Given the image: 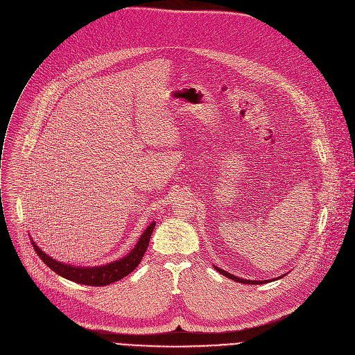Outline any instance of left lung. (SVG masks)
<instances>
[{
  "instance_id": "8db88e82",
  "label": "left lung",
  "mask_w": 355,
  "mask_h": 355,
  "mask_svg": "<svg viewBox=\"0 0 355 355\" xmlns=\"http://www.w3.org/2000/svg\"><path fill=\"white\" fill-rule=\"evenodd\" d=\"M216 267V270L217 271H220L221 274H224L225 277H228V278H231V279H234V281H236V282H242V284H266V282H270V281H274V278L272 279H264V281H254V279H243V278H239V277H235V275H232L231 272H228V271H225V270H223V268H220V267H217V266H214ZM286 275V274H284ZM282 275V277H284ZM282 277H277L275 279H278V278H282Z\"/></svg>"
}]
</instances>
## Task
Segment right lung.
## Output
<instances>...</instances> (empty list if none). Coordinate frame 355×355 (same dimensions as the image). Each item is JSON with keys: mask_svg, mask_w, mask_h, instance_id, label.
<instances>
[{"mask_svg": "<svg viewBox=\"0 0 355 355\" xmlns=\"http://www.w3.org/2000/svg\"><path fill=\"white\" fill-rule=\"evenodd\" d=\"M155 228V221H153L146 231L143 232V235L139 236L137 245L134 246V249L125 254L124 257L114 260L112 263L103 264V266H92V267H83V266H73L68 263H62L58 261L53 257H50L49 254H46L37 245L35 241H32L33 249L36 250L37 256L44 261V264H47L55 274L69 279L78 282V284H84V286H92V287H103V286H109L112 282H116L121 278H124L125 275H128L131 271L135 270V267L139 264L141 259H143L144 253L147 252L148 243H150V238L153 235V231Z\"/></svg>", "mask_w": 355, "mask_h": 355, "instance_id": "right-lung-1", "label": "right lung"}]
</instances>
